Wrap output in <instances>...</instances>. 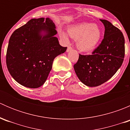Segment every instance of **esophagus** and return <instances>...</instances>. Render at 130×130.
I'll use <instances>...</instances> for the list:
<instances>
[{
    "label": "esophagus",
    "instance_id": "esophagus-1",
    "mask_svg": "<svg viewBox=\"0 0 130 130\" xmlns=\"http://www.w3.org/2000/svg\"><path fill=\"white\" fill-rule=\"evenodd\" d=\"M72 49H73L72 47L70 46H69L67 47V52H70V51L72 50Z\"/></svg>",
    "mask_w": 130,
    "mask_h": 130
}]
</instances>
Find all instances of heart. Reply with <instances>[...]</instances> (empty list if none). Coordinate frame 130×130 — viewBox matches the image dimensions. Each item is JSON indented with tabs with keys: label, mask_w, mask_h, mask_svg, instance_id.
<instances>
[{
	"label": "heart",
	"mask_w": 130,
	"mask_h": 130,
	"mask_svg": "<svg viewBox=\"0 0 130 130\" xmlns=\"http://www.w3.org/2000/svg\"><path fill=\"white\" fill-rule=\"evenodd\" d=\"M69 36L77 40V46L82 52H89L95 48L101 40L102 32L97 24L82 23L73 26L68 29ZM60 37L68 42V36L63 31L60 32Z\"/></svg>",
	"instance_id": "heart-1"
}]
</instances>
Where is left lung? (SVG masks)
<instances>
[{"instance_id": "8db88e82", "label": "left lung", "mask_w": 130, "mask_h": 130, "mask_svg": "<svg viewBox=\"0 0 130 130\" xmlns=\"http://www.w3.org/2000/svg\"><path fill=\"white\" fill-rule=\"evenodd\" d=\"M105 31L104 38L91 55L79 54L73 65L78 79L89 87H96L109 80L121 67L124 57V38L118 27L100 19Z\"/></svg>"}]
</instances>
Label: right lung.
<instances>
[{"label": "right lung", "instance_id": "add662e5", "mask_svg": "<svg viewBox=\"0 0 130 130\" xmlns=\"http://www.w3.org/2000/svg\"><path fill=\"white\" fill-rule=\"evenodd\" d=\"M43 30L46 35L42 37ZM57 32L49 18L32 19L14 31L9 39L6 65L16 82L32 89L44 84L55 58L67 50L54 36Z\"/></svg>", "mask_w": 130, "mask_h": 130}]
</instances>
